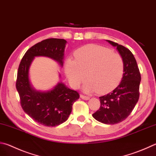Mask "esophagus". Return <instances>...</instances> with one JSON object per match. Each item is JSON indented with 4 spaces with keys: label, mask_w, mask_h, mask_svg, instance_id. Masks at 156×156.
I'll return each instance as SVG.
<instances>
[{
    "label": "esophagus",
    "mask_w": 156,
    "mask_h": 156,
    "mask_svg": "<svg viewBox=\"0 0 156 156\" xmlns=\"http://www.w3.org/2000/svg\"><path fill=\"white\" fill-rule=\"evenodd\" d=\"M80 98L83 99V100H89L90 98L89 97V96H86V95H80Z\"/></svg>",
    "instance_id": "esophagus-1"
}]
</instances>
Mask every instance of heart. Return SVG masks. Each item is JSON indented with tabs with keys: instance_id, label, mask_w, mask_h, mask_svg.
I'll list each match as a JSON object with an SVG mask.
<instances>
[{
	"instance_id": "obj_1",
	"label": "heart",
	"mask_w": 156,
	"mask_h": 156,
	"mask_svg": "<svg viewBox=\"0 0 156 156\" xmlns=\"http://www.w3.org/2000/svg\"><path fill=\"white\" fill-rule=\"evenodd\" d=\"M76 59L67 58L65 72L73 88H78L86 76L85 92L98 91L103 94L111 91L120 83L124 72L123 59L119 54L107 48L89 44L77 50Z\"/></svg>"
}]
</instances>
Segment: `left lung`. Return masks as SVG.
Here are the masks:
<instances>
[{
	"label": "left lung",
	"mask_w": 156,
	"mask_h": 156,
	"mask_svg": "<svg viewBox=\"0 0 156 156\" xmlns=\"http://www.w3.org/2000/svg\"><path fill=\"white\" fill-rule=\"evenodd\" d=\"M117 47L122 56L124 72L119 86L111 93L100 98L101 106L93 117L101 123L113 125L120 123L128 117L139 99V86L141 80L136 61L131 51L125 46L107 40Z\"/></svg>",
	"instance_id": "left-lung-1"
}]
</instances>
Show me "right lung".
Listing matches in <instances>:
<instances>
[{"mask_svg":"<svg viewBox=\"0 0 156 156\" xmlns=\"http://www.w3.org/2000/svg\"><path fill=\"white\" fill-rule=\"evenodd\" d=\"M66 43L63 39L56 38L39 42L27 51L18 67L16 89L22 109L36 122L45 126H56L67 121L73 104L80 95L63 83L48 91L36 90L30 83L29 68L35 56H47L63 66Z\"/></svg>","mask_w":156,"mask_h":156,"instance_id":"right-lung-1","label":"right lung"}]
</instances>
